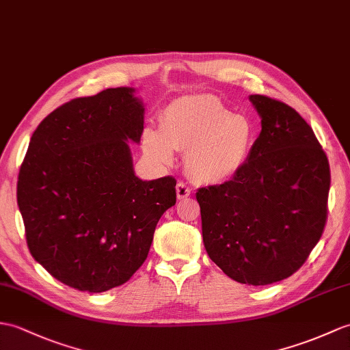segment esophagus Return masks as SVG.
Returning <instances> with one entry per match:
<instances>
[{
	"instance_id": "esophagus-1",
	"label": "esophagus",
	"mask_w": 350,
	"mask_h": 350,
	"mask_svg": "<svg viewBox=\"0 0 350 350\" xmlns=\"http://www.w3.org/2000/svg\"><path fill=\"white\" fill-rule=\"evenodd\" d=\"M176 193H177V198L178 200H185V198H188L189 195L192 193V189L186 183L178 182L177 186H176Z\"/></svg>"
}]
</instances>
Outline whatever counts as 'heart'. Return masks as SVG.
<instances>
[{"label": "heart", "instance_id": "obj_1", "mask_svg": "<svg viewBox=\"0 0 350 350\" xmlns=\"http://www.w3.org/2000/svg\"><path fill=\"white\" fill-rule=\"evenodd\" d=\"M256 142L255 125L234 115L212 95L182 96L161 115V126L143 134V149L162 165L174 162V149L185 152L188 174L195 182L221 185L237 176Z\"/></svg>", "mask_w": 350, "mask_h": 350}]
</instances>
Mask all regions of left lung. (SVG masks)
Wrapping results in <instances>:
<instances>
[{"instance_id":"left-lung-1","label":"left lung","mask_w":350,"mask_h":350,"mask_svg":"<svg viewBox=\"0 0 350 350\" xmlns=\"http://www.w3.org/2000/svg\"><path fill=\"white\" fill-rule=\"evenodd\" d=\"M259 133L245 168L198 189L202 241L232 280L264 286L294 274L327 222L329 164L310 125L285 103L250 95Z\"/></svg>"}]
</instances>
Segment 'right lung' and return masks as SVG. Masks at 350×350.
Returning <instances> with one entry per match:
<instances>
[{
	"mask_svg": "<svg viewBox=\"0 0 350 350\" xmlns=\"http://www.w3.org/2000/svg\"><path fill=\"white\" fill-rule=\"evenodd\" d=\"M133 88L65 103L31 137L18 178L28 249L56 280L85 292L124 285L148 258L157 224L176 204V178L142 180L144 105Z\"/></svg>",
	"mask_w": 350,
	"mask_h": 350,
	"instance_id": "1",
	"label": "right lung"
}]
</instances>
